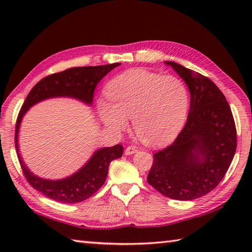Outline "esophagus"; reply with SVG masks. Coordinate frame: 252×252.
I'll return each mask as SVG.
<instances>
[{
    "mask_svg": "<svg viewBox=\"0 0 252 252\" xmlns=\"http://www.w3.org/2000/svg\"><path fill=\"white\" fill-rule=\"evenodd\" d=\"M136 152H137V147L131 145V146H127L126 148L125 153H126V155H133V154H135Z\"/></svg>",
    "mask_w": 252,
    "mask_h": 252,
    "instance_id": "1",
    "label": "esophagus"
}]
</instances>
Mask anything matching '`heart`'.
Here are the masks:
<instances>
[{
	"label": "heart",
	"instance_id": "obj_1",
	"mask_svg": "<svg viewBox=\"0 0 252 252\" xmlns=\"http://www.w3.org/2000/svg\"><path fill=\"white\" fill-rule=\"evenodd\" d=\"M106 95L109 101L97 103L104 125L121 131L127 125L126 118H131L136 135L153 146L178 136L189 107V89L181 79L144 69H132L112 79Z\"/></svg>",
	"mask_w": 252,
	"mask_h": 252
}]
</instances>
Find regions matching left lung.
Wrapping results in <instances>:
<instances>
[{"label": "left lung", "instance_id": "obj_1", "mask_svg": "<svg viewBox=\"0 0 252 252\" xmlns=\"http://www.w3.org/2000/svg\"><path fill=\"white\" fill-rule=\"evenodd\" d=\"M186 82L190 108L175 141L154 155L147 182L176 200L207 195L222 181L237 146L236 126L225 96L210 79L165 62Z\"/></svg>", "mask_w": 252, "mask_h": 252}]
</instances>
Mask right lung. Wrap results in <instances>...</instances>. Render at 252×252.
I'll list each match as a JSON object with an SVG mask.
<instances>
[{
	"mask_svg": "<svg viewBox=\"0 0 252 252\" xmlns=\"http://www.w3.org/2000/svg\"><path fill=\"white\" fill-rule=\"evenodd\" d=\"M119 65L121 63H116L103 66L73 67L50 74L32 88L21 106L15 127V145L20 167L28 183L51 199L63 203H76L93 196L105 183L109 163L122 156L123 147L117 144L112 147L98 149L87 164L66 179L56 181L41 179L30 172L19 155L17 138L21 119L31 106L51 97L67 96L91 105L96 85L107 73Z\"/></svg>",
	"mask_w": 252,
	"mask_h": 252,
	"instance_id": "1",
	"label": "right lung"
}]
</instances>
